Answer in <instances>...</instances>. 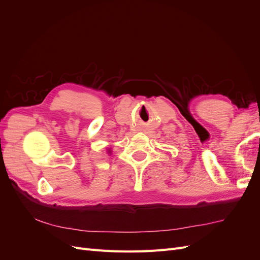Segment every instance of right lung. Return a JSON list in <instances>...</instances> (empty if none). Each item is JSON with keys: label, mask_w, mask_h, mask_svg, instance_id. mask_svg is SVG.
I'll list each match as a JSON object with an SVG mask.
<instances>
[{"label": "right lung", "mask_w": 260, "mask_h": 260, "mask_svg": "<svg viewBox=\"0 0 260 260\" xmlns=\"http://www.w3.org/2000/svg\"><path fill=\"white\" fill-rule=\"evenodd\" d=\"M108 152H111V151H108Z\"/></svg>", "instance_id": "obj_1"}]
</instances>
